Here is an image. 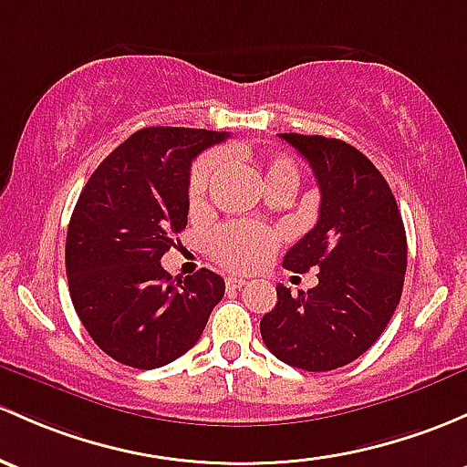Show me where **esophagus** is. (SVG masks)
Masks as SVG:
<instances>
[{
	"label": "esophagus",
	"instance_id": "esophagus-1",
	"mask_svg": "<svg viewBox=\"0 0 467 467\" xmlns=\"http://www.w3.org/2000/svg\"><path fill=\"white\" fill-rule=\"evenodd\" d=\"M225 286L228 288H242V286H246V279L244 277H239V275H230V277H225Z\"/></svg>",
	"mask_w": 467,
	"mask_h": 467
}]
</instances>
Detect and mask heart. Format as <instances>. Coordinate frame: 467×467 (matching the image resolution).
<instances>
[{
    "instance_id": "obj_1",
    "label": "heart",
    "mask_w": 467,
    "mask_h": 467,
    "mask_svg": "<svg viewBox=\"0 0 467 467\" xmlns=\"http://www.w3.org/2000/svg\"><path fill=\"white\" fill-rule=\"evenodd\" d=\"M228 154H234V151H228ZM221 165H223L221 154H208L196 161L188 183V201L192 208H199L205 201L214 179L219 176ZM259 174H262L264 185L275 183V181H291V183L297 185L299 179L296 161L288 159V156H273V159L264 161L259 165ZM277 246L279 233L257 223H242V221L219 225L208 239L210 254L217 259L221 266L244 273L262 268L271 259Z\"/></svg>"
}]
</instances>
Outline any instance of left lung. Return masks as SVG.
Segmentation results:
<instances>
[{
	"label": "left lung",
	"mask_w": 467,
	"mask_h": 467,
	"mask_svg": "<svg viewBox=\"0 0 467 467\" xmlns=\"http://www.w3.org/2000/svg\"><path fill=\"white\" fill-rule=\"evenodd\" d=\"M311 165L320 217L286 253L284 268H317V286L291 296L262 317L264 345L306 371H331L360 358L380 337L400 302L407 237L385 176L360 150L337 139L279 134Z\"/></svg>",
	"instance_id": "left-lung-1"
}]
</instances>
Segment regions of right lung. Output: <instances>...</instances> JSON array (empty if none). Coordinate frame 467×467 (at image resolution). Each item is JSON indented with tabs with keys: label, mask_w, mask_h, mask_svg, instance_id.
I'll list each match as a JSON object with an SVG mask.
<instances>
[{
	"label": "right lung",
	"mask_w": 467,
	"mask_h": 467,
	"mask_svg": "<svg viewBox=\"0 0 467 467\" xmlns=\"http://www.w3.org/2000/svg\"><path fill=\"white\" fill-rule=\"evenodd\" d=\"M228 131L145 127L98 165L67 230L71 302L91 340L136 369L192 349L225 282L201 268L171 279L161 257L188 223L190 165Z\"/></svg>",
	"instance_id": "right-lung-1"
}]
</instances>
